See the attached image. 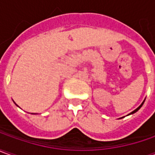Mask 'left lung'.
Masks as SVG:
<instances>
[{
  "instance_id": "obj_1",
  "label": "left lung",
  "mask_w": 155,
  "mask_h": 155,
  "mask_svg": "<svg viewBox=\"0 0 155 155\" xmlns=\"http://www.w3.org/2000/svg\"><path fill=\"white\" fill-rule=\"evenodd\" d=\"M144 101H145V100H144ZM144 101H143V102H142V103H141V105H140V106H139V107H137V108H136V109L135 110H133V111H132V112H130V114H133V113H135V112H136V111H137V110H138L140 109V108H141V106H142V104H143V103H144Z\"/></svg>"
}]
</instances>
